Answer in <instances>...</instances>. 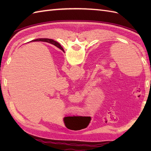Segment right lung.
Segmentation results:
<instances>
[{
    "label": "right lung",
    "mask_w": 151,
    "mask_h": 151,
    "mask_svg": "<svg viewBox=\"0 0 151 151\" xmlns=\"http://www.w3.org/2000/svg\"><path fill=\"white\" fill-rule=\"evenodd\" d=\"M49 40L50 41L49 42L48 41ZM33 41H47L46 42L50 43L51 44L54 45H55V46H56V47H57L58 48H59V49H62V50H63V49H62V46H61L60 45V43H58V42H56V41H54L53 40H50V39H37V40H33Z\"/></svg>",
    "instance_id": "obj_1"
}]
</instances>
